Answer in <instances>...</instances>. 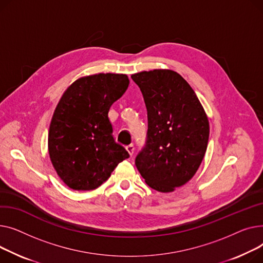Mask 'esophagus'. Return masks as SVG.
Masks as SVG:
<instances>
[{"mask_svg": "<svg viewBox=\"0 0 263 263\" xmlns=\"http://www.w3.org/2000/svg\"><path fill=\"white\" fill-rule=\"evenodd\" d=\"M126 149H127V152L129 153V155H130V156H133V155H134V152H135V146H134L133 144L128 145V146L126 147Z\"/></svg>", "mask_w": 263, "mask_h": 263, "instance_id": "esophagus-1", "label": "esophagus"}]
</instances>
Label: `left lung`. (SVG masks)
Wrapping results in <instances>:
<instances>
[{
	"mask_svg": "<svg viewBox=\"0 0 263 263\" xmlns=\"http://www.w3.org/2000/svg\"><path fill=\"white\" fill-rule=\"evenodd\" d=\"M147 110L145 147L136 166L148 186L173 192L187 183L203 161L209 139L208 117L194 90L173 70L132 75Z\"/></svg>",
	"mask_w": 263,
	"mask_h": 263,
	"instance_id": "8db88e82",
	"label": "left lung"
}]
</instances>
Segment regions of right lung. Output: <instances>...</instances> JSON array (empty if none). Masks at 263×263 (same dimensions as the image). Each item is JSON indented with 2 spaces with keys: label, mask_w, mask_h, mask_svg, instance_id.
<instances>
[{
  "label": "right lung",
  "mask_w": 263,
  "mask_h": 263,
  "mask_svg": "<svg viewBox=\"0 0 263 263\" xmlns=\"http://www.w3.org/2000/svg\"><path fill=\"white\" fill-rule=\"evenodd\" d=\"M126 74L99 73L71 84L50 124L48 147L60 179L73 190H93L129 157L112 137L110 106L128 88Z\"/></svg>",
  "instance_id": "obj_1"
}]
</instances>
